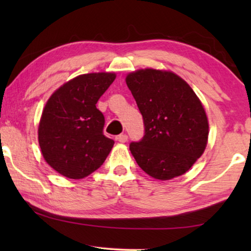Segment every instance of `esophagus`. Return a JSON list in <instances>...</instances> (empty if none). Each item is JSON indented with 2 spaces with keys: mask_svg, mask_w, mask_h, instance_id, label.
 I'll return each mask as SVG.
<instances>
[{
  "mask_svg": "<svg viewBox=\"0 0 251 251\" xmlns=\"http://www.w3.org/2000/svg\"><path fill=\"white\" fill-rule=\"evenodd\" d=\"M116 139H118L120 143H126V140H128V135H126V133H121V135L116 137Z\"/></svg>",
  "mask_w": 251,
  "mask_h": 251,
  "instance_id": "34e87169",
  "label": "esophagus"
}]
</instances>
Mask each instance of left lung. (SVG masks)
Instances as JSON below:
<instances>
[{"label": "left lung", "mask_w": 251, "mask_h": 251, "mask_svg": "<svg viewBox=\"0 0 251 251\" xmlns=\"http://www.w3.org/2000/svg\"><path fill=\"white\" fill-rule=\"evenodd\" d=\"M126 82L145 129L139 142L130 144L136 162L155 179L184 175L207 146L209 126L201 101L171 72L139 70L130 73Z\"/></svg>", "instance_id": "left-lung-1"}]
</instances>
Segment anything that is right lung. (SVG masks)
I'll use <instances>...</instances> for the list:
<instances>
[{
  "label": "right lung",
  "instance_id": "add662e5",
  "mask_svg": "<svg viewBox=\"0 0 251 251\" xmlns=\"http://www.w3.org/2000/svg\"><path fill=\"white\" fill-rule=\"evenodd\" d=\"M115 80L114 73L76 76L48 100L39 126L44 160L72 179L89 176L104 163L114 140L104 135L105 118L96 107Z\"/></svg>",
  "mask_w": 251,
  "mask_h": 251
}]
</instances>
